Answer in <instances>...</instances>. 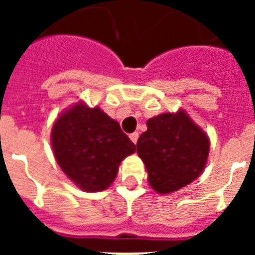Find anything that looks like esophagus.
I'll list each match as a JSON object with an SVG mask.
<instances>
[{"mask_svg": "<svg viewBox=\"0 0 255 255\" xmlns=\"http://www.w3.org/2000/svg\"><path fill=\"white\" fill-rule=\"evenodd\" d=\"M129 139H131V141L132 143H137V139H139V133H137V132H133V133H131V135H129Z\"/></svg>", "mask_w": 255, "mask_h": 255, "instance_id": "obj_1", "label": "esophagus"}]
</instances>
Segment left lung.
I'll return each instance as SVG.
<instances>
[{
    "label": "left lung",
    "mask_w": 255,
    "mask_h": 255,
    "mask_svg": "<svg viewBox=\"0 0 255 255\" xmlns=\"http://www.w3.org/2000/svg\"><path fill=\"white\" fill-rule=\"evenodd\" d=\"M137 140V155L155 192L181 189L202 173L209 155V137L184 110L165 112L147 122Z\"/></svg>",
    "instance_id": "left-lung-1"
}]
</instances>
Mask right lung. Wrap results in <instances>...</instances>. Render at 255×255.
Returning <instances> with one entry per match:
<instances>
[{"instance_id":"right-lung-1","label":"right lung","mask_w":255,"mask_h":255,"mask_svg":"<svg viewBox=\"0 0 255 255\" xmlns=\"http://www.w3.org/2000/svg\"><path fill=\"white\" fill-rule=\"evenodd\" d=\"M51 147L65 174L85 192H102L115 180L120 163L136 145L99 107L78 102L58 116Z\"/></svg>"}]
</instances>
